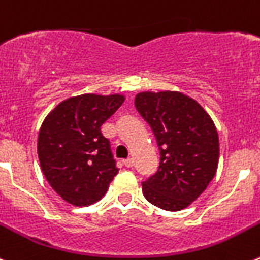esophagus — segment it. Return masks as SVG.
Here are the masks:
<instances>
[{
	"label": "esophagus",
	"mask_w": 260,
	"mask_h": 260,
	"mask_svg": "<svg viewBox=\"0 0 260 260\" xmlns=\"http://www.w3.org/2000/svg\"><path fill=\"white\" fill-rule=\"evenodd\" d=\"M123 165L125 166V167H128V168H131V167H133V165H135V160H133L132 158H128V159H124V160H123Z\"/></svg>",
	"instance_id": "esophagus-1"
}]
</instances>
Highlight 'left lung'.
Instances as JSON below:
<instances>
[{
    "instance_id": "left-lung-1",
    "label": "left lung",
    "mask_w": 260,
    "mask_h": 260,
    "mask_svg": "<svg viewBox=\"0 0 260 260\" xmlns=\"http://www.w3.org/2000/svg\"><path fill=\"white\" fill-rule=\"evenodd\" d=\"M135 106L149 123L160 153L159 167L142 182L150 203L180 211L197 200L216 174L219 137L197 101L179 92H144Z\"/></svg>"
}]
</instances>
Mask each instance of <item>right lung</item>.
Returning <instances> with one entry per match:
<instances>
[{
  "instance_id": "add662e5",
  "label": "right lung",
  "mask_w": 260,
  "mask_h": 260,
  "mask_svg": "<svg viewBox=\"0 0 260 260\" xmlns=\"http://www.w3.org/2000/svg\"><path fill=\"white\" fill-rule=\"evenodd\" d=\"M123 102L119 94H81L63 101L44 120L37 141L40 166L51 188L71 205L100 201L118 174L101 125Z\"/></svg>"
}]
</instances>
